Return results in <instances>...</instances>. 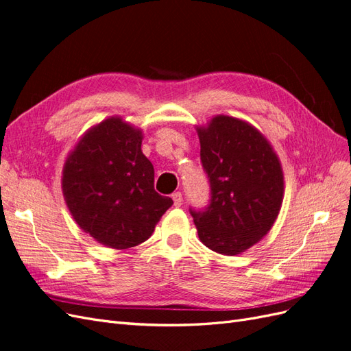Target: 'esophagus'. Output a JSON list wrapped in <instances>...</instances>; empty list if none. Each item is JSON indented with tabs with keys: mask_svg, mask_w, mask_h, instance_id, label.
Instances as JSON below:
<instances>
[{
	"mask_svg": "<svg viewBox=\"0 0 351 351\" xmlns=\"http://www.w3.org/2000/svg\"><path fill=\"white\" fill-rule=\"evenodd\" d=\"M173 200H174V206H182V204H183V195L180 193V192H176V193H173Z\"/></svg>",
	"mask_w": 351,
	"mask_h": 351,
	"instance_id": "esophagus-1",
	"label": "esophagus"
}]
</instances>
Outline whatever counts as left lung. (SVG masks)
I'll return each instance as SVG.
<instances>
[{
	"instance_id": "1",
	"label": "left lung",
	"mask_w": 351,
	"mask_h": 351,
	"mask_svg": "<svg viewBox=\"0 0 351 351\" xmlns=\"http://www.w3.org/2000/svg\"><path fill=\"white\" fill-rule=\"evenodd\" d=\"M196 132L210 204L190 214L206 247L234 256L261 241L277 219L284 197L282 167L267 137L236 117L215 115Z\"/></svg>"
}]
</instances>
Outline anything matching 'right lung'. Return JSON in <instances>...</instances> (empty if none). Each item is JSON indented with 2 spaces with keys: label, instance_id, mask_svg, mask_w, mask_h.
I'll use <instances>...</instances> for the list:
<instances>
[{
  "label": "right lung",
  "instance_id": "right-lung-1",
  "mask_svg": "<svg viewBox=\"0 0 351 351\" xmlns=\"http://www.w3.org/2000/svg\"><path fill=\"white\" fill-rule=\"evenodd\" d=\"M143 133L121 117L90 127L69 154L61 187L77 226L104 246L124 250L152 236L173 199L154 189Z\"/></svg>",
  "mask_w": 351,
  "mask_h": 351
}]
</instances>
